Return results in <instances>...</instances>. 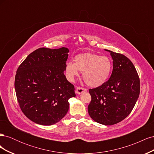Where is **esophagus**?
Instances as JSON below:
<instances>
[{
  "label": "esophagus",
  "mask_w": 154,
  "mask_h": 154,
  "mask_svg": "<svg viewBox=\"0 0 154 154\" xmlns=\"http://www.w3.org/2000/svg\"><path fill=\"white\" fill-rule=\"evenodd\" d=\"M87 91V89L85 88H83V87H76V92L78 94H80L83 92H86Z\"/></svg>",
  "instance_id": "esophagus-1"
}]
</instances>
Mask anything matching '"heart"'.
I'll use <instances>...</instances> for the list:
<instances>
[{"label": "heart", "mask_w": 154, "mask_h": 154, "mask_svg": "<svg viewBox=\"0 0 154 154\" xmlns=\"http://www.w3.org/2000/svg\"><path fill=\"white\" fill-rule=\"evenodd\" d=\"M74 62H67L66 72L70 80L82 72V76L86 84L92 87H99L108 80L112 70V62L106 56L85 53L76 55Z\"/></svg>", "instance_id": "heart-1"}]
</instances>
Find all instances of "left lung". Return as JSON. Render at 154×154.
<instances>
[{
    "instance_id": "1",
    "label": "left lung",
    "mask_w": 154,
    "mask_h": 154,
    "mask_svg": "<svg viewBox=\"0 0 154 154\" xmlns=\"http://www.w3.org/2000/svg\"><path fill=\"white\" fill-rule=\"evenodd\" d=\"M110 53L113 70L109 80L90 88L88 112L96 122L112 125L122 122L131 112L140 92V80L134 64L123 54Z\"/></svg>"
}]
</instances>
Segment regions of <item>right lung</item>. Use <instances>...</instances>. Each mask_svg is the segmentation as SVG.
I'll list each match as a JSON object with an SVG mask.
<instances>
[{"mask_svg":"<svg viewBox=\"0 0 154 154\" xmlns=\"http://www.w3.org/2000/svg\"><path fill=\"white\" fill-rule=\"evenodd\" d=\"M69 49L40 48L30 53L18 67L15 88L18 103L27 118L51 125L66 115L74 87L64 71Z\"/></svg>","mask_w":154,"mask_h":154,"instance_id":"obj_1","label":"right lung"}]
</instances>
